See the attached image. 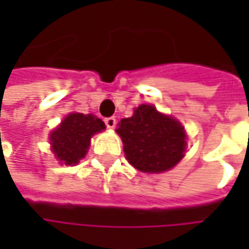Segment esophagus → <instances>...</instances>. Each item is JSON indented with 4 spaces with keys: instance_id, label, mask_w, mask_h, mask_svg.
Segmentation results:
<instances>
[{
    "instance_id": "1",
    "label": "esophagus",
    "mask_w": 249,
    "mask_h": 249,
    "mask_svg": "<svg viewBox=\"0 0 249 249\" xmlns=\"http://www.w3.org/2000/svg\"><path fill=\"white\" fill-rule=\"evenodd\" d=\"M104 122H105V124H107V127H108V129H113V127L116 126V119H115L113 116H110V118H105Z\"/></svg>"
}]
</instances>
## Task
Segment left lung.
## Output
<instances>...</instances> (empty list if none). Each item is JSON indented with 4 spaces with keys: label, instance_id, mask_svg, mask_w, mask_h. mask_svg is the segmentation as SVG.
<instances>
[{
    "label": "left lung",
    "instance_id": "1",
    "mask_svg": "<svg viewBox=\"0 0 249 249\" xmlns=\"http://www.w3.org/2000/svg\"><path fill=\"white\" fill-rule=\"evenodd\" d=\"M116 131L129 163L141 172H165L184 157V127L152 105H140L131 118L120 120Z\"/></svg>",
    "mask_w": 249,
    "mask_h": 249
}]
</instances>
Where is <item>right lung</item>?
Here are the masks:
<instances>
[{"label": "right lung", "mask_w": 249, "mask_h": 249, "mask_svg": "<svg viewBox=\"0 0 249 249\" xmlns=\"http://www.w3.org/2000/svg\"><path fill=\"white\" fill-rule=\"evenodd\" d=\"M102 130H105V123L92 115H68L50 137L55 157L65 165L79 163L86 157L91 137Z\"/></svg>", "instance_id": "1"}]
</instances>
